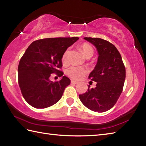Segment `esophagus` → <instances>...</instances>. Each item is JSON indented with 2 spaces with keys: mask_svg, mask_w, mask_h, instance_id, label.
Returning a JSON list of instances; mask_svg holds the SVG:
<instances>
[{
  "mask_svg": "<svg viewBox=\"0 0 146 146\" xmlns=\"http://www.w3.org/2000/svg\"><path fill=\"white\" fill-rule=\"evenodd\" d=\"M77 83H78V82L74 81V80H71V84H77Z\"/></svg>",
  "mask_w": 146,
  "mask_h": 146,
  "instance_id": "1",
  "label": "esophagus"
}]
</instances>
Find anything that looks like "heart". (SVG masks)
Listing matches in <instances>:
<instances>
[{
  "label": "heart",
  "instance_id": "1",
  "mask_svg": "<svg viewBox=\"0 0 146 146\" xmlns=\"http://www.w3.org/2000/svg\"><path fill=\"white\" fill-rule=\"evenodd\" d=\"M80 49H81V52L85 56V57L87 58H90L93 56L94 54V50L93 47L88 43H82L80 46ZM69 50L67 49L64 52L63 56H62V61L64 63H65L67 61V55L69 54ZM88 69L85 67L74 66V65L68 67L65 70V73H66L67 75L73 79H81L82 77L86 75L88 73Z\"/></svg>",
  "mask_w": 146,
  "mask_h": 146
}]
</instances>
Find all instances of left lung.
I'll use <instances>...</instances> for the list:
<instances>
[{
  "mask_svg": "<svg viewBox=\"0 0 146 146\" xmlns=\"http://www.w3.org/2000/svg\"><path fill=\"white\" fill-rule=\"evenodd\" d=\"M94 45L98 53L97 64L89 75L96 82V88L79 94V99L92 111L105 112L117 103L122 92L125 79V68L120 53L109 41L98 38H84Z\"/></svg>",
  "mask_w": 146,
  "mask_h": 146,
  "instance_id": "1",
  "label": "left lung"
}]
</instances>
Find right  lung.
<instances>
[{
  "label": "right lung",
  "instance_id": "obj_1",
  "mask_svg": "<svg viewBox=\"0 0 146 146\" xmlns=\"http://www.w3.org/2000/svg\"><path fill=\"white\" fill-rule=\"evenodd\" d=\"M78 37L53 38L33 42L21 58L18 65V82L25 100L36 108H45L57 103L70 79L62 76L60 81L49 80L51 73L59 76L63 72L62 58L68 47Z\"/></svg>",
  "mask_w": 146,
  "mask_h": 146
}]
</instances>
